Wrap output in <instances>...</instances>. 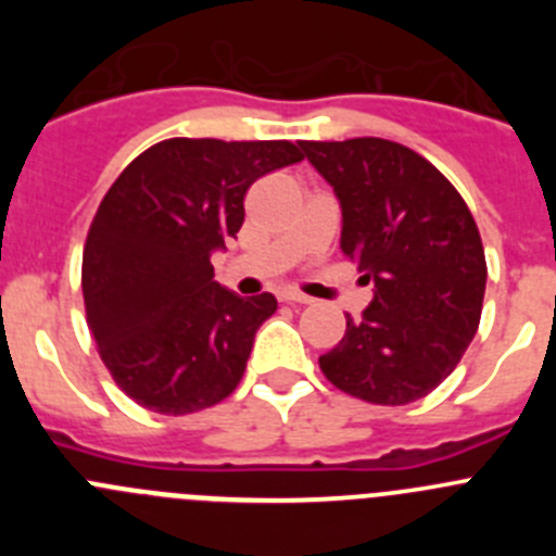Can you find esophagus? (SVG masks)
<instances>
[{
	"mask_svg": "<svg viewBox=\"0 0 556 556\" xmlns=\"http://www.w3.org/2000/svg\"><path fill=\"white\" fill-rule=\"evenodd\" d=\"M278 298H281L283 303H298V306H308V303H312V298H306V294L301 292H292V289H289V292H281Z\"/></svg>",
	"mask_w": 556,
	"mask_h": 556,
	"instance_id": "esophagus-1",
	"label": "esophagus"
}]
</instances>
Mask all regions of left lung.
I'll use <instances>...</instances> for the list:
<instances>
[{"label":"left lung","instance_id":"8db88e82","mask_svg":"<svg viewBox=\"0 0 556 556\" xmlns=\"http://www.w3.org/2000/svg\"><path fill=\"white\" fill-rule=\"evenodd\" d=\"M342 211L339 248L372 283L362 320L320 356L333 387L367 404L429 395L476 337L488 283L481 236L459 191L387 139L301 141Z\"/></svg>","mask_w":556,"mask_h":556}]
</instances>
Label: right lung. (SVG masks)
I'll return each instance as SVG.
<instances>
[{"instance_id":"obj_1","label":"right lung","mask_w":556,"mask_h":556,"mask_svg":"<svg viewBox=\"0 0 556 556\" xmlns=\"http://www.w3.org/2000/svg\"><path fill=\"white\" fill-rule=\"evenodd\" d=\"M298 161L289 141L169 139L113 180L83 250V298L102 362L139 406L191 415L239 387L278 301L219 287L211 255L242 228L250 186Z\"/></svg>"}]
</instances>
